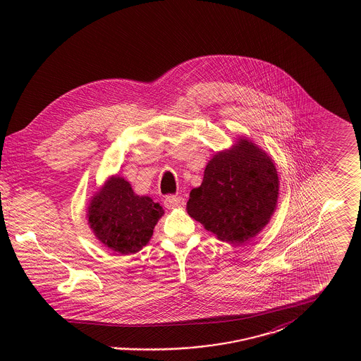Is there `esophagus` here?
Returning a JSON list of instances; mask_svg holds the SVG:
<instances>
[{"label":"esophagus","instance_id":"obj_1","mask_svg":"<svg viewBox=\"0 0 361 361\" xmlns=\"http://www.w3.org/2000/svg\"><path fill=\"white\" fill-rule=\"evenodd\" d=\"M164 204L166 208H176V207H183L185 204L184 197L181 196H166L164 200Z\"/></svg>","mask_w":361,"mask_h":361}]
</instances>
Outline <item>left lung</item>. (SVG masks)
Returning a JSON list of instances; mask_svg holds the SVG:
<instances>
[{
  "label": "left lung",
  "mask_w": 361,
  "mask_h": 361,
  "mask_svg": "<svg viewBox=\"0 0 361 361\" xmlns=\"http://www.w3.org/2000/svg\"><path fill=\"white\" fill-rule=\"evenodd\" d=\"M279 176L272 158L240 137L207 164L203 183L189 193V216L218 240L243 243L256 237L275 212Z\"/></svg>",
  "instance_id": "1"
}]
</instances>
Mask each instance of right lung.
<instances>
[{"label": "right lung", "instance_id": "1", "mask_svg": "<svg viewBox=\"0 0 361 361\" xmlns=\"http://www.w3.org/2000/svg\"><path fill=\"white\" fill-rule=\"evenodd\" d=\"M162 215V207L149 196L135 195L119 176H112L87 207V224L97 240L121 255L146 246Z\"/></svg>", "mask_w": 361, "mask_h": 361}]
</instances>
